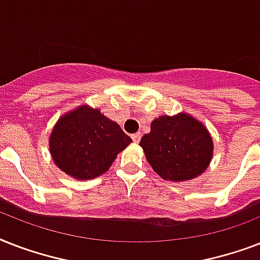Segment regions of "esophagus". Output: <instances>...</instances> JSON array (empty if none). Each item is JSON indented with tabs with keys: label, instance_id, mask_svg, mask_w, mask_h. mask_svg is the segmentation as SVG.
Here are the masks:
<instances>
[{
	"label": "esophagus",
	"instance_id": "esophagus-1",
	"mask_svg": "<svg viewBox=\"0 0 260 260\" xmlns=\"http://www.w3.org/2000/svg\"><path fill=\"white\" fill-rule=\"evenodd\" d=\"M140 139H142V135H140V134L132 135V140H134L135 143H139V142H140Z\"/></svg>",
	"mask_w": 260,
	"mask_h": 260
}]
</instances>
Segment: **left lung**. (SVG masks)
<instances>
[{
	"label": "left lung",
	"instance_id": "left-lung-1",
	"mask_svg": "<svg viewBox=\"0 0 260 260\" xmlns=\"http://www.w3.org/2000/svg\"><path fill=\"white\" fill-rule=\"evenodd\" d=\"M140 147L151 167L166 181H189L208 169L213 142L202 122L190 114L160 116L151 122Z\"/></svg>",
	"mask_w": 260,
	"mask_h": 260
}]
</instances>
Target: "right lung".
Listing matches in <instances>:
<instances>
[{
	"label": "right lung",
	"mask_w": 260,
	"mask_h": 260,
	"mask_svg": "<svg viewBox=\"0 0 260 260\" xmlns=\"http://www.w3.org/2000/svg\"><path fill=\"white\" fill-rule=\"evenodd\" d=\"M132 139L117 122L82 105L63 114L50 136L54 163L75 179H93L109 170L117 154Z\"/></svg>",
	"instance_id": "right-lung-1"
}]
</instances>
